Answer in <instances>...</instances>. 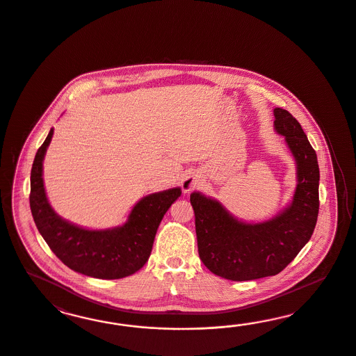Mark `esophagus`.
Segmentation results:
<instances>
[{
    "label": "esophagus",
    "instance_id": "esophagus-1",
    "mask_svg": "<svg viewBox=\"0 0 356 356\" xmlns=\"http://www.w3.org/2000/svg\"><path fill=\"white\" fill-rule=\"evenodd\" d=\"M200 184H201V179H200V176H197V175H191V176H188V177H186V179L183 181V191L185 193H189L191 191L195 189Z\"/></svg>",
    "mask_w": 356,
    "mask_h": 356
}]
</instances>
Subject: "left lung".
I'll return each mask as SVG.
<instances>
[{"instance_id": "obj_1", "label": "left lung", "mask_w": 356, "mask_h": 356, "mask_svg": "<svg viewBox=\"0 0 356 356\" xmlns=\"http://www.w3.org/2000/svg\"><path fill=\"white\" fill-rule=\"evenodd\" d=\"M274 128L284 136L296 161L298 185L292 202L262 223H244L216 200L194 192L198 254L207 269L229 280L277 275L309 241L318 216L320 170L302 125L286 109H274Z\"/></svg>"}]
</instances>
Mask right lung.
Listing matches in <instances>:
<instances>
[{"label": "right lung", "instance_id": "add662e5", "mask_svg": "<svg viewBox=\"0 0 356 356\" xmlns=\"http://www.w3.org/2000/svg\"><path fill=\"white\" fill-rule=\"evenodd\" d=\"M52 136L54 129L39 147L31 168L30 207L40 235L54 254L76 273L100 280L134 274L150 257L156 229L170 206L181 195V189L143 197L124 226L100 231L74 226L54 213L45 195L43 159Z\"/></svg>", "mask_w": 356, "mask_h": 356}]
</instances>
